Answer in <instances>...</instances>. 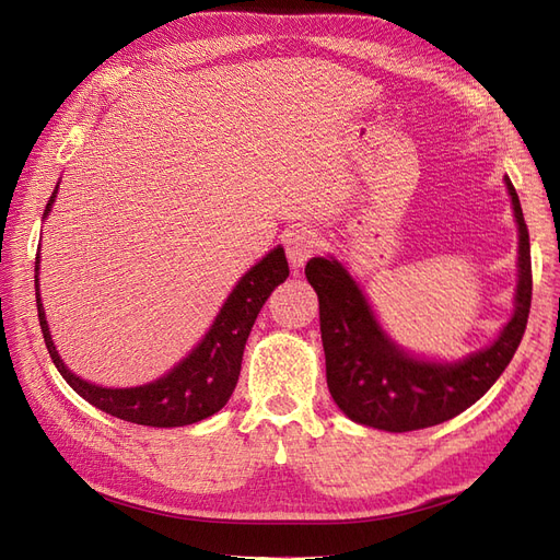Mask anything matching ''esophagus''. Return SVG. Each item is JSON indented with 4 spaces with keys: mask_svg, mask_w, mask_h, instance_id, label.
<instances>
[{
    "mask_svg": "<svg viewBox=\"0 0 560 560\" xmlns=\"http://www.w3.org/2000/svg\"><path fill=\"white\" fill-rule=\"evenodd\" d=\"M283 244H285V255H289L291 267L300 269L302 265H305L312 258V253H316V248H318V244H322V242H318V234L314 230H310V228H295V230H291L289 234H285Z\"/></svg>",
    "mask_w": 560,
    "mask_h": 560,
    "instance_id": "34e87169",
    "label": "esophagus"
}]
</instances>
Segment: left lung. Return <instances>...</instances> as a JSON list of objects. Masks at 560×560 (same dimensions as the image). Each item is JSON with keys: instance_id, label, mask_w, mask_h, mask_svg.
Masks as SVG:
<instances>
[{"instance_id": "8db88e82", "label": "left lung", "mask_w": 560, "mask_h": 560, "mask_svg": "<svg viewBox=\"0 0 560 560\" xmlns=\"http://www.w3.org/2000/svg\"><path fill=\"white\" fill-rule=\"evenodd\" d=\"M504 185L518 230L514 312L498 338L462 359L412 354L380 324L359 281L338 258L326 255L307 262L305 275L318 295L328 389L351 422L412 431L453 420L474 406L514 359L528 324L533 275L528 228L509 175Z\"/></svg>"}]
</instances>
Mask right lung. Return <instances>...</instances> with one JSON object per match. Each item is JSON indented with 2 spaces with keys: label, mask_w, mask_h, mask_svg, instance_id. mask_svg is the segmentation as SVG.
Instances as JSON below:
<instances>
[{
  "label": "right lung",
  "mask_w": 560,
  "mask_h": 560,
  "mask_svg": "<svg viewBox=\"0 0 560 560\" xmlns=\"http://www.w3.org/2000/svg\"><path fill=\"white\" fill-rule=\"evenodd\" d=\"M56 195L58 185L49 203H46L44 220L49 218L54 209ZM39 250L42 246L37 248L35 262L37 312L46 349H49V357L56 363L58 373L91 406L112 415V418L145 427L195 424L211 418L213 412L230 401L238 373H242L244 347L255 318H258L271 291L289 279V260H285L283 248H271L262 260L255 262L236 281L232 293L215 314L211 328L168 373L138 387H103L72 373L70 365L58 354L39 295Z\"/></svg>",
  "instance_id": "right-lung-1"
}]
</instances>
